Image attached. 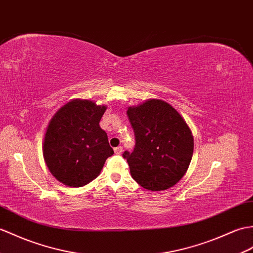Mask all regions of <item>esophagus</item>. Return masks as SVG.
<instances>
[{
	"mask_svg": "<svg viewBox=\"0 0 253 253\" xmlns=\"http://www.w3.org/2000/svg\"><path fill=\"white\" fill-rule=\"evenodd\" d=\"M114 152H115V154L120 155V154L123 153V148H122V146H117V148L114 149Z\"/></svg>",
	"mask_w": 253,
	"mask_h": 253,
	"instance_id": "1",
	"label": "esophagus"
}]
</instances>
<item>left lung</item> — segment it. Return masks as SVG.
<instances>
[{"instance_id":"1","label":"left lung","mask_w":253,"mask_h":253,"mask_svg":"<svg viewBox=\"0 0 253 253\" xmlns=\"http://www.w3.org/2000/svg\"><path fill=\"white\" fill-rule=\"evenodd\" d=\"M127 115L136 138L124 158L132 179L149 191H165L185 174L193 156L194 139L178 111L158 99L129 107Z\"/></svg>"}]
</instances>
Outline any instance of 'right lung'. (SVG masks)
I'll use <instances>...</instances> for the list:
<instances>
[{"mask_svg":"<svg viewBox=\"0 0 253 253\" xmlns=\"http://www.w3.org/2000/svg\"><path fill=\"white\" fill-rule=\"evenodd\" d=\"M107 107L74 99L57 111L46 128L43 156L49 171L64 185L81 187L96 179L114 154L99 126Z\"/></svg>","mask_w":253,"mask_h":253,"instance_id":"1","label":"right lung"}]
</instances>
